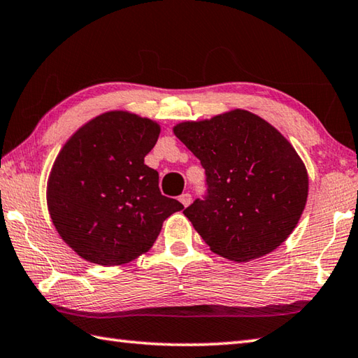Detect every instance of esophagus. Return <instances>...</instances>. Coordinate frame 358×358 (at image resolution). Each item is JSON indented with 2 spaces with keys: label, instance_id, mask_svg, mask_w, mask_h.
I'll list each match as a JSON object with an SVG mask.
<instances>
[{
  "label": "esophagus",
  "instance_id": "1",
  "mask_svg": "<svg viewBox=\"0 0 358 358\" xmlns=\"http://www.w3.org/2000/svg\"><path fill=\"white\" fill-rule=\"evenodd\" d=\"M179 201L182 202V206L184 207H188L192 204V194L190 193H184V194H180L179 196Z\"/></svg>",
  "mask_w": 358,
  "mask_h": 358
}]
</instances>
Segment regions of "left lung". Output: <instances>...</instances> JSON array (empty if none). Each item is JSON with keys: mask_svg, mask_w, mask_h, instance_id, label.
<instances>
[{"mask_svg": "<svg viewBox=\"0 0 358 358\" xmlns=\"http://www.w3.org/2000/svg\"><path fill=\"white\" fill-rule=\"evenodd\" d=\"M176 136L206 170L207 192L188 206L212 251L248 262L273 252L298 224L308 194L304 162L263 118L241 109L184 121Z\"/></svg>", "mask_w": 358, "mask_h": 358, "instance_id": "obj_1", "label": "left lung"}]
</instances>
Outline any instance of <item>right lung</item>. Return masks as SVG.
I'll return each mask as SVG.
<instances>
[{
  "instance_id": "obj_1",
  "label": "right lung",
  "mask_w": 358,
  "mask_h": 358,
  "mask_svg": "<svg viewBox=\"0 0 358 358\" xmlns=\"http://www.w3.org/2000/svg\"><path fill=\"white\" fill-rule=\"evenodd\" d=\"M159 134L156 121L112 110L79 127L60 150L46 201L54 227L83 259L103 266L137 259L184 208L160 193L159 173L145 165Z\"/></svg>"
}]
</instances>
